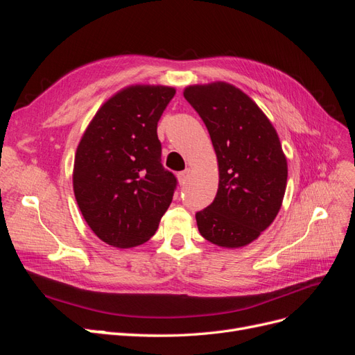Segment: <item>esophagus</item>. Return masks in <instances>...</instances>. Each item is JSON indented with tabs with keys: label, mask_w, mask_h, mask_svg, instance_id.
<instances>
[{
	"label": "esophagus",
	"mask_w": 355,
	"mask_h": 355,
	"mask_svg": "<svg viewBox=\"0 0 355 355\" xmlns=\"http://www.w3.org/2000/svg\"><path fill=\"white\" fill-rule=\"evenodd\" d=\"M189 176H191V168H185L184 171H180V173L178 175L180 184H185V182L189 179Z\"/></svg>",
	"instance_id": "obj_1"
}]
</instances>
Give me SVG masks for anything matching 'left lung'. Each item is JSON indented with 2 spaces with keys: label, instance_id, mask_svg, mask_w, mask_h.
Returning <instances> with one entry per match:
<instances>
[{
  "label": "left lung",
  "instance_id": "obj_1",
  "mask_svg": "<svg viewBox=\"0 0 355 355\" xmlns=\"http://www.w3.org/2000/svg\"><path fill=\"white\" fill-rule=\"evenodd\" d=\"M184 96L206 124L219 164L216 197L196 213L198 231L216 245L243 247L282 207L287 161L280 139L259 106L228 83L189 85Z\"/></svg>",
  "mask_w": 355,
  "mask_h": 355
}]
</instances>
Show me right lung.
<instances>
[{
	"label": "right lung",
	"instance_id": "add662e5",
	"mask_svg": "<svg viewBox=\"0 0 355 355\" xmlns=\"http://www.w3.org/2000/svg\"><path fill=\"white\" fill-rule=\"evenodd\" d=\"M175 93L164 85L127 87L102 105L81 137L73 194L106 244H144L173 200L178 179L161 164L157 124Z\"/></svg>",
	"mask_w": 355,
	"mask_h": 355
}]
</instances>
